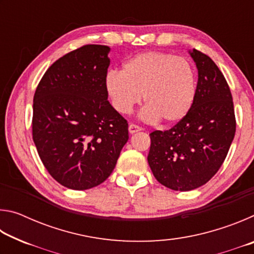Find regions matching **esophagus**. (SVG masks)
Instances as JSON below:
<instances>
[{
	"instance_id": "obj_1",
	"label": "esophagus",
	"mask_w": 254,
	"mask_h": 254,
	"mask_svg": "<svg viewBox=\"0 0 254 254\" xmlns=\"http://www.w3.org/2000/svg\"><path fill=\"white\" fill-rule=\"evenodd\" d=\"M141 130V127H139V126H136V124H133V123H131L130 126H128V132L131 133H135V132H139Z\"/></svg>"
}]
</instances>
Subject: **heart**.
Segmentation results:
<instances>
[{"instance_id":"heart-1","label":"heart","mask_w":254,"mask_h":254,"mask_svg":"<svg viewBox=\"0 0 254 254\" xmlns=\"http://www.w3.org/2000/svg\"><path fill=\"white\" fill-rule=\"evenodd\" d=\"M105 87L112 105L130 114L143 97L141 117L177 123L186 117L196 96V76L188 60L161 51H147L124 63L122 71L110 70Z\"/></svg>"}]
</instances>
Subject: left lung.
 <instances>
[{
	"mask_svg": "<svg viewBox=\"0 0 254 254\" xmlns=\"http://www.w3.org/2000/svg\"><path fill=\"white\" fill-rule=\"evenodd\" d=\"M198 69L189 113L167 131L150 133L148 162L159 183L173 190L203 186L221 168L234 139L236 121L229 84L207 55L192 49Z\"/></svg>",
	"mask_w": 254,
	"mask_h": 254,
	"instance_id": "1",
	"label": "left lung"
}]
</instances>
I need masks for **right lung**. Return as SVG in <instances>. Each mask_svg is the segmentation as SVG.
Listing matches in <instances>:
<instances>
[{
	"instance_id": "1",
	"label": "right lung",
	"mask_w": 254,
	"mask_h": 254,
	"mask_svg": "<svg viewBox=\"0 0 254 254\" xmlns=\"http://www.w3.org/2000/svg\"><path fill=\"white\" fill-rule=\"evenodd\" d=\"M110 48L85 45L51 65L33 96L32 137L56 182L75 190L109 178L128 124L107 101Z\"/></svg>"
}]
</instances>
